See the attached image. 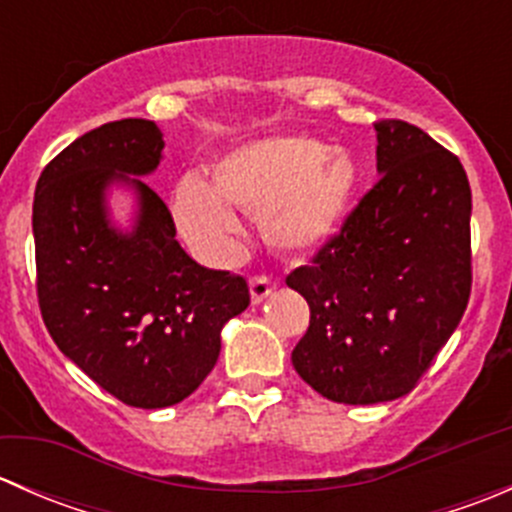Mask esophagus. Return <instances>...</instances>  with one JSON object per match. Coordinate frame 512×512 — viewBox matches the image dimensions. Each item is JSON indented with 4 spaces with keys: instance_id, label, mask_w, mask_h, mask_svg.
Returning a JSON list of instances; mask_svg holds the SVG:
<instances>
[{
    "instance_id": "1",
    "label": "esophagus",
    "mask_w": 512,
    "mask_h": 512,
    "mask_svg": "<svg viewBox=\"0 0 512 512\" xmlns=\"http://www.w3.org/2000/svg\"><path fill=\"white\" fill-rule=\"evenodd\" d=\"M277 287L275 280H270V277H252L250 280V297H252V304H260L265 302L267 297L272 294V289Z\"/></svg>"
}]
</instances>
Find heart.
I'll use <instances>...</instances> for the list:
<instances>
[{"label": "heart", "instance_id": "1", "mask_svg": "<svg viewBox=\"0 0 512 512\" xmlns=\"http://www.w3.org/2000/svg\"><path fill=\"white\" fill-rule=\"evenodd\" d=\"M213 185L185 175L173 190V218L185 240L210 257L230 255L240 235L232 208L257 215L267 245L307 252L347 218L359 188V163L344 148L309 136H267L225 153Z\"/></svg>", "mask_w": 512, "mask_h": 512}]
</instances>
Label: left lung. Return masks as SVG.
<instances>
[{
	"label": "left lung",
	"mask_w": 512,
	"mask_h": 512,
	"mask_svg": "<svg viewBox=\"0 0 512 512\" xmlns=\"http://www.w3.org/2000/svg\"><path fill=\"white\" fill-rule=\"evenodd\" d=\"M379 183L287 287L309 304L294 371L324 399L409 394L471 294V185L461 160L406 121L376 123Z\"/></svg>",
	"instance_id": "left-lung-1"
}]
</instances>
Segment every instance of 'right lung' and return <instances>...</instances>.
I'll return each instance as SVG.
<instances>
[{
  "label": "right lung",
  "instance_id": "add662e5",
  "mask_svg": "<svg viewBox=\"0 0 512 512\" xmlns=\"http://www.w3.org/2000/svg\"><path fill=\"white\" fill-rule=\"evenodd\" d=\"M153 121L123 118L76 138L34 193L36 294L56 347L136 409L188 399L213 371L220 332L245 312L242 277L198 265L175 240L170 210L146 185L163 158ZM134 195L132 225L107 195Z\"/></svg>",
  "mask_w": 512,
  "mask_h": 512
}]
</instances>
